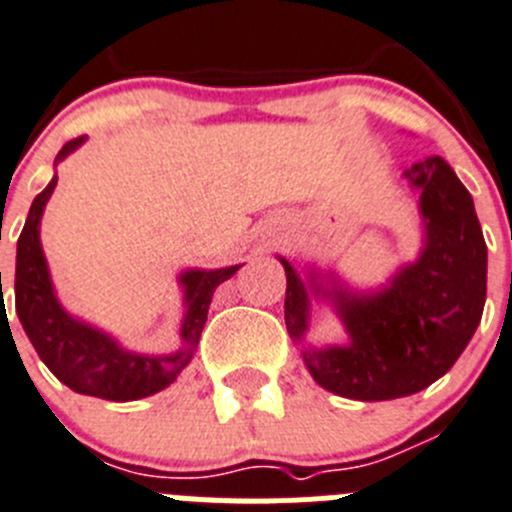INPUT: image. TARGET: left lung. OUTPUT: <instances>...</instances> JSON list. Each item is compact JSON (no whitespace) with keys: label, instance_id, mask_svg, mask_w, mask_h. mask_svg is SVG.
I'll list each match as a JSON object with an SVG mask.
<instances>
[{"label":"left lung","instance_id":"1","mask_svg":"<svg viewBox=\"0 0 512 512\" xmlns=\"http://www.w3.org/2000/svg\"><path fill=\"white\" fill-rule=\"evenodd\" d=\"M407 176L422 191V257L376 295L333 288L351 343L303 351L313 379L346 399L386 401L427 389L455 366L485 308L487 245L470 191L442 156H427ZM283 267L285 326L300 341L308 290L288 260ZM313 290L321 293V285Z\"/></svg>","mask_w":512,"mask_h":512}]
</instances>
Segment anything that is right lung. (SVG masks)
<instances>
[{
    "label": "right lung",
    "mask_w": 512,
    "mask_h": 512,
    "mask_svg": "<svg viewBox=\"0 0 512 512\" xmlns=\"http://www.w3.org/2000/svg\"><path fill=\"white\" fill-rule=\"evenodd\" d=\"M83 141L85 138H73L65 143L57 154V161L65 159ZM55 184L57 176L37 194L27 214L25 229L17 240L14 308H17L19 323L47 369L78 394L108 401H133L166 389L194 356V348L207 323L212 293L219 283L232 278L240 265L222 267V270H191L181 275L186 293L181 351L171 356H141V353L123 351L105 333L70 318L52 293L45 255L40 247V217Z\"/></svg>",
    "instance_id": "right-lung-1"
}]
</instances>
